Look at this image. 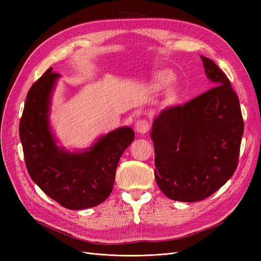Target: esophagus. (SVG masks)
<instances>
[{
	"mask_svg": "<svg viewBox=\"0 0 261 261\" xmlns=\"http://www.w3.org/2000/svg\"><path fill=\"white\" fill-rule=\"evenodd\" d=\"M149 127H150V124L147 120H138L135 124V129L137 133L139 134H145L149 130Z\"/></svg>",
	"mask_w": 261,
	"mask_h": 261,
	"instance_id": "1",
	"label": "esophagus"
}]
</instances>
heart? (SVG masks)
Returning <instances> with one entry per match:
<instances>
[{
    "label": "heart",
    "mask_w": 261,
    "mask_h": 261,
    "mask_svg": "<svg viewBox=\"0 0 261 261\" xmlns=\"http://www.w3.org/2000/svg\"><path fill=\"white\" fill-rule=\"evenodd\" d=\"M159 78H160V82H162L163 84H169V83L172 82L173 75L170 72H162L160 74Z\"/></svg>",
    "instance_id": "heart-1"
}]
</instances>
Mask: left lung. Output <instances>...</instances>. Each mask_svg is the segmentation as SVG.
Segmentation results:
<instances>
[{"label":"left lung","instance_id":"obj_1","mask_svg":"<svg viewBox=\"0 0 261 261\" xmlns=\"http://www.w3.org/2000/svg\"><path fill=\"white\" fill-rule=\"evenodd\" d=\"M213 88L183 106L162 110L152 124L154 177L170 199L203 200L238 168L244 121L226 75L201 57Z\"/></svg>","mask_w":261,"mask_h":261}]
</instances>
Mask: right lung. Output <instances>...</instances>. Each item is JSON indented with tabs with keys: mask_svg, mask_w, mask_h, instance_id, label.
<instances>
[{
	"mask_svg": "<svg viewBox=\"0 0 261 261\" xmlns=\"http://www.w3.org/2000/svg\"><path fill=\"white\" fill-rule=\"evenodd\" d=\"M59 74L50 67L28 91L19 137L29 175L61 206L81 210L98 206L111 194L118 160L135 134L120 127L83 152L58 147L50 129L51 94Z\"/></svg>",
	"mask_w": 261,
	"mask_h": 261,
	"instance_id": "1",
	"label": "right lung"
}]
</instances>
